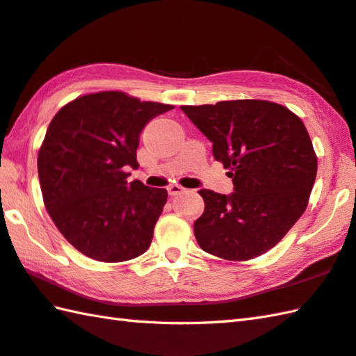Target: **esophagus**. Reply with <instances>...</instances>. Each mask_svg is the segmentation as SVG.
I'll return each mask as SVG.
<instances>
[{
  "instance_id": "esophagus-1",
  "label": "esophagus",
  "mask_w": 356,
  "mask_h": 356,
  "mask_svg": "<svg viewBox=\"0 0 356 356\" xmlns=\"http://www.w3.org/2000/svg\"><path fill=\"white\" fill-rule=\"evenodd\" d=\"M182 191H184V188L180 186V185H170V186H168L170 196H177V194H180Z\"/></svg>"
}]
</instances>
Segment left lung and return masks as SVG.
Returning <instances> with one entry per match:
<instances>
[{"instance_id": "1", "label": "left lung", "mask_w": 356, "mask_h": 356, "mask_svg": "<svg viewBox=\"0 0 356 356\" xmlns=\"http://www.w3.org/2000/svg\"><path fill=\"white\" fill-rule=\"evenodd\" d=\"M213 143V156L233 177L234 191L200 190L204 214L194 234L204 252L248 261L268 252L309 204L318 160L301 118L266 100L182 106Z\"/></svg>"}]
</instances>
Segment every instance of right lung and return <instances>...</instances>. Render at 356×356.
Masks as SVG:
<instances>
[{
    "label": "right lung",
    "instance_id": "obj_1",
    "mask_svg": "<svg viewBox=\"0 0 356 356\" xmlns=\"http://www.w3.org/2000/svg\"><path fill=\"white\" fill-rule=\"evenodd\" d=\"M171 104L140 102L118 90L83 95L63 106L38 152L44 207L72 247L102 262L129 261L148 250L168 199L136 170L143 128Z\"/></svg>",
    "mask_w": 356,
    "mask_h": 356
}]
</instances>
